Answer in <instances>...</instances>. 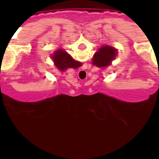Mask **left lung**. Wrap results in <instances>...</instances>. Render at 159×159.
I'll return each mask as SVG.
<instances>
[{"label":"left lung","mask_w":159,"mask_h":159,"mask_svg":"<svg viewBox=\"0 0 159 159\" xmlns=\"http://www.w3.org/2000/svg\"><path fill=\"white\" fill-rule=\"evenodd\" d=\"M118 55L117 49L110 45H104L99 48L94 54L92 60V64L100 68H104L111 64Z\"/></svg>","instance_id":"1"}]
</instances>
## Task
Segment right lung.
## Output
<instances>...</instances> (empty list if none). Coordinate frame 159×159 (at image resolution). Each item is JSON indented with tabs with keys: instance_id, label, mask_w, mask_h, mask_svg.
<instances>
[{
	"instance_id": "add662e5",
	"label": "right lung",
	"mask_w": 159,
	"mask_h": 159,
	"mask_svg": "<svg viewBox=\"0 0 159 159\" xmlns=\"http://www.w3.org/2000/svg\"><path fill=\"white\" fill-rule=\"evenodd\" d=\"M51 59L55 66L60 71H65L67 68H78L82 65L80 61H76L64 49H57L51 55Z\"/></svg>"
}]
</instances>
